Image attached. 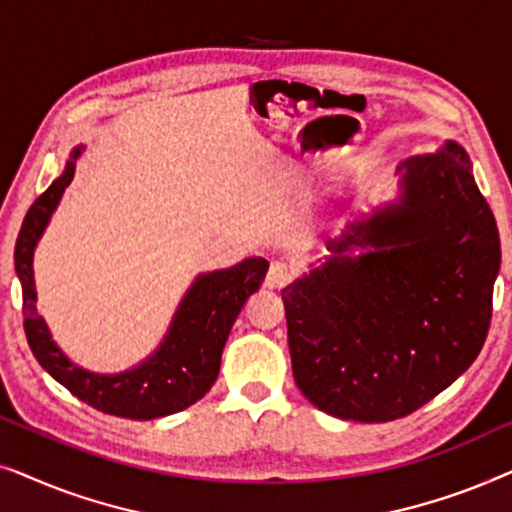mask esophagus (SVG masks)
I'll use <instances>...</instances> for the list:
<instances>
[{
  "label": "esophagus",
  "instance_id": "34e87169",
  "mask_svg": "<svg viewBox=\"0 0 512 512\" xmlns=\"http://www.w3.org/2000/svg\"><path fill=\"white\" fill-rule=\"evenodd\" d=\"M293 277H296V270H293L289 263L275 261L270 265L268 277H265V286H268V289H284V286H289L293 282Z\"/></svg>",
  "mask_w": 512,
  "mask_h": 512
}]
</instances>
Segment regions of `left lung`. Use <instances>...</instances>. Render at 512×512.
<instances>
[{
  "label": "left lung",
  "mask_w": 512,
  "mask_h": 512,
  "mask_svg": "<svg viewBox=\"0 0 512 512\" xmlns=\"http://www.w3.org/2000/svg\"><path fill=\"white\" fill-rule=\"evenodd\" d=\"M352 243L374 251L342 257ZM331 251L282 291L293 380L333 417H408L466 373L492 321L501 242L464 149L410 158L401 200Z\"/></svg>",
  "instance_id": "1"
}]
</instances>
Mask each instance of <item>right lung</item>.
<instances>
[{
  "label": "right lung",
  "mask_w": 512,
  "mask_h": 512,
  "mask_svg": "<svg viewBox=\"0 0 512 512\" xmlns=\"http://www.w3.org/2000/svg\"><path fill=\"white\" fill-rule=\"evenodd\" d=\"M79 153L81 149H74L65 172L27 209L16 240L13 258L23 286L27 342L44 370L90 408L125 419L174 415L200 401L212 389L230 328L247 298L258 291L270 263L265 258H247L235 268L198 277V282L181 300L165 342L139 368L121 375H95L74 366L51 340L44 319L37 314L32 256L53 209L58 207L69 181L74 179Z\"/></svg>",
  "instance_id": "1"
}]
</instances>
